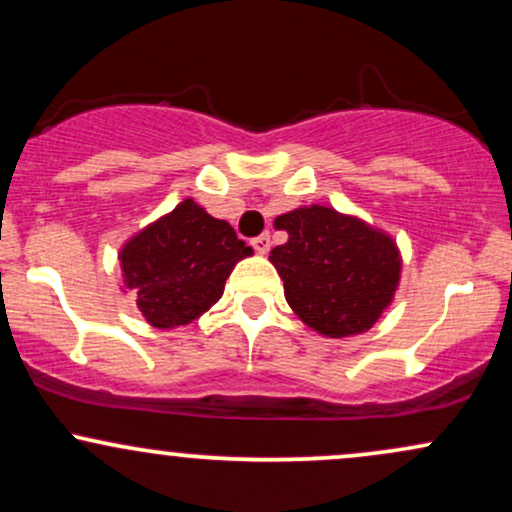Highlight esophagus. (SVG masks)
I'll return each mask as SVG.
<instances>
[{
	"instance_id": "obj_1",
	"label": "esophagus",
	"mask_w": 512,
	"mask_h": 512,
	"mask_svg": "<svg viewBox=\"0 0 512 512\" xmlns=\"http://www.w3.org/2000/svg\"><path fill=\"white\" fill-rule=\"evenodd\" d=\"M252 248H255V252H260V255H267V252H269V233H262V236L252 238Z\"/></svg>"
}]
</instances>
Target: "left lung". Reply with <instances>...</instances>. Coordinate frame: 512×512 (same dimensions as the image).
Returning <instances> with one entry per match:
<instances>
[{
	"mask_svg": "<svg viewBox=\"0 0 512 512\" xmlns=\"http://www.w3.org/2000/svg\"><path fill=\"white\" fill-rule=\"evenodd\" d=\"M274 226L289 233L269 260L293 313L332 339L370 330L399 284L402 260L395 240L320 204L281 214Z\"/></svg>",
	"mask_w": 512,
	"mask_h": 512,
	"instance_id": "8db88e82",
	"label": "left lung"
}]
</instances>
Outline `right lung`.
I'll return each instance as SVG.
<instances>
[{
    "label": "right lung",
    "instance_id": "add662e5",
    "mask_svg": "<svg viewBox=\"0 0 512 512\" xmlns=\"http://www.w3.org/2000/svg\"><path fill=\"white\" fill-rule=\"evenodd\" d=\"M252 255L231 223L214 219L195 199L139 231L120 250L125 286L158 330L187 325L221 298L238 260Z\"/></svg>",
    "mask_w": 512,
    "mask_h": 512
}]
</instances>
